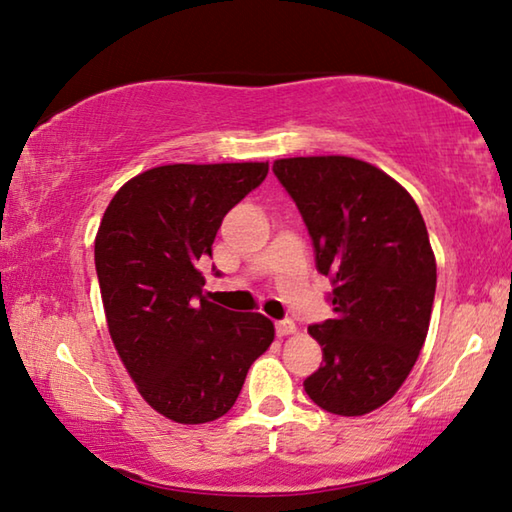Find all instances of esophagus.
<instances>
[{"label": "esophagus", "instance_id": "34e87169", "mask_svg": "<svg viewBox=\"0 0 512 512\" xmlns=\"http://www.w3.org/2000/svg\"><path fill=\"white\" fill-rule=\"evenodd\" d=\"M275 334L277 336H280V339H282V336H289V334H296V323H293V320H280V323H277L275 325Z\"/></svg>", "mask_w": 512, "mask_h": 512}]
</instances>
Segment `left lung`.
Wrapping results in <instances>:
<instances>
[{"label":"left lung","mask_w":512,"mask_h":512,"mask_svg":"<svg viewBox=\"0 0 512 512\" xmlns=\"http://www.w3.org/2000/svg\"><path fill=\"white\" fill-rule=\"evenodd\" d=\"M273 173L298 205L334 318L309 325L323 366L305 379L320 409L366 415L400 391L427 339L436 259L418 205L372 164L284 158Z\"/></svg>","instance_id":"8db88e82"}]
</instances>
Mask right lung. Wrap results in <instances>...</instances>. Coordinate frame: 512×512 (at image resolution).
Here are the masks:
<instances>
[{"mask_svg":"<svg viewBox=\"0 0 512 512\" xmlns=\"http://www.w3.org/2000/svg\"><path fill=\"white\" fill-rule=\"evenodd\" d=\"M266 173L268 162L164 164L128 180L101 219L94 264L108 332L137 391L173 422L228 413L275 339L266 316L203 298L196 268Z\"/></svg>","mask_w":512,"mask_h":512,"instance_id":"right-lung-1","label":"right lung"}]
</instances>
